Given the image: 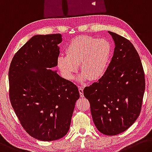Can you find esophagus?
<instances>
[{
  "label": "esophagus",
  "mask_w": 152,
  "mask_h": 152,
  "mask_svg": "<svg viewBox=\"0 0 152 152\" xmlns=\"http://www.w3.org/2000/svg\"><path fill=\"white\" fill-rule=\"evenodd\" d=\"M78 90H79V93H80V97H84V94H83V87H81V86H79Z\"/></svg>",
  "instance_id": "esophagus-1"
}]
</instances>
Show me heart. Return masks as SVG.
<instances>
[{
	"instance_id": "heart-1",
	"label": "heart",
	"mask_w": 152,
	"mask_h": 152,
	"mask_svg": "<svg viewBox=\"0 0 152 152\" xmlns=\"http://www.w3.org/2000/svg\"><path fill=\"white\" fill-rule=\"evenodd\" d=\"M66 56H59L57 67L67 80H72L79 65L83 73L78 78L80 83L89 78L91 80L102 77L109 63L112 47L103 38L80 36L72 39L66 48Z\"/></svg>"
}]
</instances>
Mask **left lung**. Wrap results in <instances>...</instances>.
<instances>
[{"instance_id":"obj_1","label":"left lung","mask_w":152,"mask_h":152,"mask_svg":"<svg viewBox=\"0 0 152 152\" xmlns=\"http://www.w3.org/2000/svg\"><path fill=\"white\" fill-rule=\"evenodd\" d=\"M115 48L112 61L99 80L83 91L90 102L95 126L106 135L128 129L141 112L145 74L138 53L126 38L110 32Z\"/></svg>"}]
</instances>
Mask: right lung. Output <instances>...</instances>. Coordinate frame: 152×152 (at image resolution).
Segmentation results:
<instances>
[{
	"instance_id": "right-lung-1",
	"label": "right lung",
	"mask_w": 152,
	"mask_h": 152,
	"mask_svg": "<svg viewBox=\"0 0 152 152\" xmlns=\"http://www.w3.org/2000/svg\"><path fill=\"white\" fill-rule=\"evenodd\" d=\"M60 34L36 35L16 53L9 72V97L26 132L40 141L62 138L68 132L78 88L56 71Z\"/></svg>"
}]
</instances>
